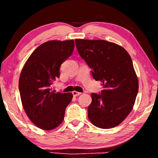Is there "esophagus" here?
I'll list each match as a JSON object with an SVG mask.
<instances>
[{
  "label": "esophagus",
  "mask_w": 158,
  "mask_h": 158,
  "mask_svg": "<svg viewBox=\"0 0 158 158\" xmlns=\"http://www.w3.org/2000/svg\"><path fill=\"white\" fill-rule=\"evenodd\" d=\"M81 93L75 91V90L73 92V96H74V97H77V96H79V95H81Z\"/></svg>",
  "instance_id": "34e87169"
}]
</instances>
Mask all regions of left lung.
Segmentation results:
<instances>
[{
	"mask_svg": "<svg viewBox=\"0 0 158 158\" xmlns=\"http://www.w3.org/2000/svg\"><path fill=\"white\" fill-rule=\"evenodd\" d=\"M80 56L100 81V94L91 93L88 116L95 126L109 129L124 121L132 111L139 90L130 56L124 48L103 40H75Z\"/></svg>",
	"mask_w": 158,
	"mask_h": 158,
	"instance_id": "obj_1",
	"label": "left lung"
}]
</instances>
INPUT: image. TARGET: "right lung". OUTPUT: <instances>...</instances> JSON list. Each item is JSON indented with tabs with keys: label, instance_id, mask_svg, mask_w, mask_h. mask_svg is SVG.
Listing matches in <instances>:
<instances>
[{
	"label": "right lung",
	"instance_id": "1",
	"mask_svg": "<svg viewBox=\"0 0 158 158\" xmlns=\"http://www.w3.org/2000/svg\"><path fill=\"white\" fill-rule=\"evenodd\" d=\"M73 40H52L32 53L21 70L19 81L20 97L28 117L39 128L51 130L63 122L71 93H56L52 84L60 77V67L72 55Z\"/></svg>",
	"mask_w": 158,
	"mask_h": 158
}]
</instances>
